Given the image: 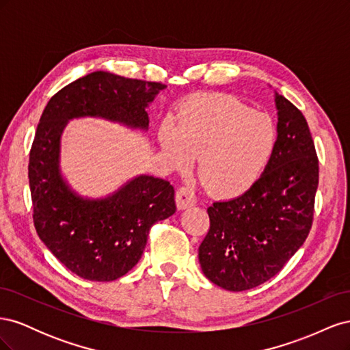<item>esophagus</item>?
<instances>
[{"label":"esophagus","mask_w":350,"mask_h":350,"mask_svg":"<svg viewBox=\"0 0 350 350\" xmlns=\"http://www.w3.org/2000/svg\"><path fill=\"white\" fill-rule=\"evenodd\" d=\"M175 201H176V207L179 210H185L188 207H191L196 204V194L189 187H181L178 188V191L175 194Z\"/></svg>","instance_id":"1"}]
</instances>
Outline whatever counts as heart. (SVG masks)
Wrapping results in <instances>:
<instances>
[{"instance_id":"obj_1","label":"heart","mask_w":350,"mask_h":350,"mask_svg":"<svg viewBox=\"0 0 350 350\" xmlns=\"http://www.w3.org/2000/svg\"><path fill=\"white\" fill-rule=\"evenodd\" d=\"M159 143L172 166L185 169L198 157V178L210 194L234 198L251 189L269 166L278 131L267 115L228 94L189 100L176 126L163 122Z\"/></svg>"}]
</instances>
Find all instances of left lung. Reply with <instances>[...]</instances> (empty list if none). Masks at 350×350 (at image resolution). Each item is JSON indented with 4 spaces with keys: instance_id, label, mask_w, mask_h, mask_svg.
Here are the masks:
<instances>
[{
    "instance_id": "left-lung-1",
    "label": "left lung",
    "mask_w": 350,
    "mask_h": 350,
    "mask_svg": "<svg viewBox=\"0 0 350 350\" xmlns=\"http://www.w3.org/2000/svg\"><path fill=\"white\" fill-rule=\"evenodd\" d=\"M278 144L245 194L207 208L210 229L198 248L204 276L226 291L256 288L278 274L310 234L319 157L302 112L276 93Z\"/></svg>"
}]
</instances>
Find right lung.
I'll use <instances>...</instances> for the list:
<instances>
[{
	"label": "right lung",
	"instance_id": "add662e5",
	"mask_svg": "<svg viewBox=\"0 0 350 350\" xmlns=\"http://www.w3.org/2000/svg\"><path fill=\"white\" fill-rule=\"evenodd\" d=\"M165 88L94 71L62 88L42 112L29 156L33 224L48 250L81 279L112 282L129 273L142 258L150 228L175 213V191L165 179L140 175L112 196L80 197L61 175L62 130L81 116L147 130L146 108Z\"/></svg>",
	"mask_w": 350,
	"mask_h": 350
}]
</instances>
